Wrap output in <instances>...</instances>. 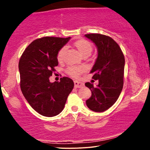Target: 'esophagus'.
I'll use <instances>...</instances> for the list:
<instances>
[{
	"label": "esophagus",
	"mask_w": 150,
	"mask_h": 150,
	"mask_svg": "<svg viewBox=\"0 0 150 150\" xmlns=\"http://www.w3.org/2000/svg\"><path fill=\"white\" fill-rule=\"evenodd\" d=\"M83 86H84L83 83H81V82L78 81H74V87H75V88H81V87H83Z\"/></svg>",
	"instance_id": "34e87169"
}]
</instances>
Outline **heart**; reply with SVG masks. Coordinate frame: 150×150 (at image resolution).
Here are the masks:
<instances>
[{
	"instance_id": "b5f03b06",
	"label": "heart",
	"mask_w": 150,
	"mask_h": 150,
	"mask_svg": "<svg viewBox=\"0 0 150 150\" xmlns=\"http://www.w3.org/2000/svg\"><path fill=\"white\" fill-rule=\"evenodd\" d=\"M74 46L82 55L86 54H90L92 52V50H93V46H92L91 43L86 40H80L76 41L74 43ZM66 50V47H63L59 50L58 54H57V60L60 62L63 61ZM85 69L86 67L85 65H72V66L67 67V72L72 76L76 77L83 73V71H85Z\"/></svg>"
}]
</instances>
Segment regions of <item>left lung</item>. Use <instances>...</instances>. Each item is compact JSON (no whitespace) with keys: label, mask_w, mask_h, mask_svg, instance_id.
I'll return each instance as SVG.
<instances>
[{"label":"left lung","mask_w":150,"mask_h":150,"mask_svg":"<svg viewBox=\"0 0 150 150\" xmlns=\"http://www.w3.org/2000/svg\"><path fill=\"white\" fill-rule=\"evenodd\" d=\"M97 47L98 57L90 73L92 79L98 80L99 84L86 83L91 91V96L86 101L90 110L103 112L115 103L124 85L125 59L120 47L110 37L98 33L86 34Z\"/></svg>","instance_id":"8db88e82"}]
</instances>
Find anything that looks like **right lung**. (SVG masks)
<instances>
[{"mask_svg":"<svg viewBox=\"0 0 150 150\" xmlns=\"http://www.w3.org/2000/svg\"><path fill=\"white\" fill-rule=\"evenodd\" d=\"M69 40L70 37L38 39L28 45L20 59L21 91L30 106L43 116L60 113L74 88V82L68 77L54 83L49 80L58 65V52Z\"/></svg>","mask_w":150,"mask_h":150,"instance_id":"right-lung-1","label":"right lung"}]
</instances>
